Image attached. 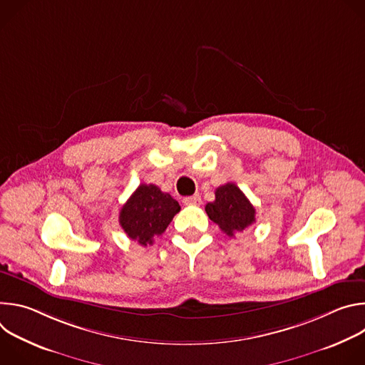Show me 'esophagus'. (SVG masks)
<instances>
[{
	"mask_svg": "<svg viewBox=\"0 0 365 365\" xmlns=\"http://www.w3.org/2000/svg\"><path fill=\"white\" fill-rule=\"evenodd\" d=\"M183 203L185 205H200L202 203V199L199 195H193V196H187L183 199Z\"/></svg>",
	"mask_w": 365,
	"mask_h": 365,
	"instance_id": "34e87169",
	"label": "esophagus"
}]
</instances>
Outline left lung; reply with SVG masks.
I'll list each match as a JSON object with an SVG mask.
<instances>
[{"label":"left lung","instance_id":"obj_1","mask_svg":"<svg viewBox=\"0 0 365 365\" xmlns=\"http://www.w3.org/2000/svg\"><path fill=\"white\" fill-rule=\"evenodd\" d=\"M205 211L228 237L255 222L254 206L235 183L220 186L215 190V200L206 203Z\"/></svg>","mask_w":365,"mask_h":365}]
</instances>
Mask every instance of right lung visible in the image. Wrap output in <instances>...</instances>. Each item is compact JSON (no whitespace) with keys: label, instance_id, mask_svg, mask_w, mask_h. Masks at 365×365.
<instances>
[{"label":"right lung","instance_id":"obj_1","mask_svg":"<svg viewBox=\"0 0 365 365\" xmlns=\"http://www.w3.org/2000/svg\"><path fill=\"white\" fill-rule=\"evenodd\" d=\"M180 205L155 185H140L120 211V225L140 245L147 247L162 235Z\"/></svg>","mask_w":365,"mask_h":365}]
</instances>
